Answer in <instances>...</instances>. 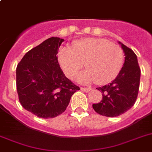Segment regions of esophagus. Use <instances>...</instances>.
Segmentation results:
<instances>
[{
  "label": "esophagus",
  "mask_w": 152,
  "mask_h": 152,
  "mask_svg": "<svg viewBox=\"0 0 152 152\" xmlns=\"http://www.w3.org/2000/svg\"><path fill=\"white\" fill-rule=\"evenodd\" d=\"M81 90H83V91H85V92H88V91H91V88H87V87H82Z\"/></svg>",
  "instance_id": "1"
}]
</instances>
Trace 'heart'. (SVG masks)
Masks as SVG:
<instances>
[{"instance_id":"heart-1","label":"heart","mask_w":152,"mask_h":152,"mask_svg":"<svg viewBox=\"0 0 152 152\" xmlns=\"http://www.w3.org/2000/svg\"><path fill=\"white\" fill-rule=\"evenodd\" d=\"M58 60L65 74L73 79L83 68L87 69L79 75L82 83L96 82L104 85L113 81L124 66V53L120 45L99 38H87L73 45V49L61 48Z\"/></svg>"}]
</instances>
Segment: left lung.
<instances>
[{
	"label": "left lung",
	"mask_w": 152,
	"mask_h": 152,
	"mask_svg": "<svg viewBox=\"0 0 152 152\" xmlns=\"http://www.w3.org/2000/svg\"><path fill=\"white\" fill-rule=\"evenodd\" d=\"M121 44L125 62L118 76L110 84L97 88L102 91V102L92 107L100 115L118 117L132 107L136 101L140 84L141 70L133 50Z\"/></svg>",
	"instance_id": "left-lung-1"
}]
</instances>
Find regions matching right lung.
Returning <instances> with one entry per match:
<instances>
[{
    "instance_id": "obj_1",
    "label": "right lung",
    "mask_w": 152,
    "mask_h": 152,
    "mask_svg": "<svg viewBox=\"0 0 152 152\" xmlns=\"http://www.w3.org/2000/svg\"><path fill=\"white\" fill-rule=\"evenodd\" d=\"M64 39L52 37L28 51L16 67L19 101L40 118H54L66 110L71 96L79 90L65 76L57 61Z\"/></svg>"
}]
</instances>
